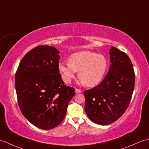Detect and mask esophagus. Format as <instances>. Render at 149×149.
Listing matches in <instances>:
<instances>
[{"label":"esophagus","mask_w":149,"mask_h":149,"mask_svg":"<svg viewBox=\"0 0 149 149\" xmlns=\"http://www.w3.org/2000/svg\"><path fill=\"white\" fill-rule=\"evenodd\" d=\"M75 93H81V89H78V88H75Z\"/></svg>","instance_id":"1"}]
</instances>
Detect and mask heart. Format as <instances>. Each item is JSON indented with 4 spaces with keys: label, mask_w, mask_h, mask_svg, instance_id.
I'll return each instance as SVG.
<instances>
[{
    "label": "heart",
    "mask_w": 149,
    "mask_h": 149,
    "mask_svg": "<svg viewBox=\"0 0 149 149\" xmlns=\"http://www.w3.org/2000/svg\"><path fill=\"white\" fill-rule=\"evenodd\" d=\"M108 67L105 57L94 52H77L68 58V63L60 62L58 65L61 77L65 82L70 83L79 72V78L86 86H94L102 80Z\"/></svg>",
    "instance_id": "1"
}]
</instances>
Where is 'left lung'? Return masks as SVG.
Wrapping results in <instances>:
<instances>
[{"mask_svg": "<svg viewBox=\"0 0 149 149\" xmlns=\"http://www.w3.org/2000/svg\"><path fill=\"white\" fill-rule=\"evenodd\" d=\"M108 74L99 85L84 91V109L89 118L100 125L115 122L125 112L134 88L135 75L129 56L112 47Z\"/></svg>", "mask_w": 149, "mask_h": 149, "instance_id": "obj_1", "label": "left lung"}]
</instances>
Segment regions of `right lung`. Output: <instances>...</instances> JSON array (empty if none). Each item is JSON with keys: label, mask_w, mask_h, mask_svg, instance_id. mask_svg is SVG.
I'll return each instance as SVG.
<instances>
[{"label": "right lung", "mask_w": 149, "mask_h": 149, "mask_svg": "<svg viewBox=\"0 0 149 149\" xmlns=\"http://www.w3.org/2000/svg\"><path fill=\"white\" fill-rule=\"evenodd\" d=\"M56 48L38 46L27 53L15 75L18 105L25 118L42 130L59 125L66 115L74 88L65 85L59 72Z\"/></svg>", "instance_id": "add662e5"}]
</instances>
